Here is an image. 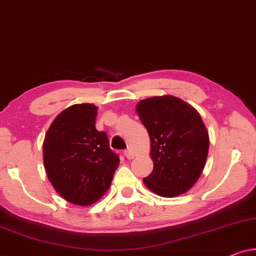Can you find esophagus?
<instances>
[{"mask_svg": "<svg viewBox=\"0 0 256 256\" xmlns=\"http://www.w3.org/2000/svg\"><path fill=\"white\" fill-rule=\"evenodd\" d=\"M124 154H125V156L128 158V159H133V158H134V154H133V152H132V150L131 148H128L126 150H125L124 152Z\"/></svg>", "mask_w": 256, "mask_h": 256, "instance_id": "esophagus-1", "label": "esophagus"}]
</instances>
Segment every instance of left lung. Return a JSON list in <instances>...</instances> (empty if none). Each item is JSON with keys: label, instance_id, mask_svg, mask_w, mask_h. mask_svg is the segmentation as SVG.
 Here are the masks:
<instances>
[{"label": "left lung", "instance_id": "obj_1", "mask_svg": "<svg viewBox=\"0 0 256 256\" xmlns=\"http://www.w3.org/2000/svg\"><path fill=\"white\" fill-rule=\"evenodd\" d=\"M136 109L148 131L154 164L144 184L169 198L186 192L203 172L210 144L198 111L172 95L142 100Z\"/></svg>", "mask_w": 256, "mask_h": 256}]
</instances>
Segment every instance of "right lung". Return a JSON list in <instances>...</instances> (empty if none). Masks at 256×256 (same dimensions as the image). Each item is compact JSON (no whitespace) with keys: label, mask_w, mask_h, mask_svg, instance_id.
Instances as JSON below:
<instances>
[{"label":"right lung","mask_w":256,"mask_h":256,"mask_svg":"<svg viewBox=\"0 0 256 256\" xmlns=\"http://www.w3.org/2000/svg\"><path fill=\"white\" fill-rule=\"evenodd\" d=\"M96 116L94 104L68 106L50 125L42 144L50 182L64 200L78 206L98 200L120 166L108 136L96 130Z\"/></svg>","instance_id":"right-lung-1"}]
</instances>
